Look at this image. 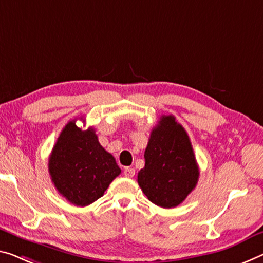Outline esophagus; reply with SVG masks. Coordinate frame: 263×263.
<instances>
[{"instance_id":"obj_1","label":"esophagus","mask_w":263,"mask_h":263,"mask_svg":"<svg viewBox=\"0 0 263 263\" xmlns=\"http://www.w3.org/2000/svg\"><path fill=\"white\" fill-rule=\"evenodd\" d=\"M123 174L126 177H133L135 175V169L130 167H126L123 171Z\"/></svg>"}]
</instances>
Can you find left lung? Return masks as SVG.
I'll return each instance as SVG.
<instances>
[{
  "label": "left lung",
  "mask_w": 263,
  "mask_h": 263,
  "mask_svg": "<svg viewBox=\"0 0 263 263\" xmlns=\"http://www.w3.org/2000/svg\"><path fill=\"white\" fill-rule=\"evenodd\" d=\"M144 160L137 183L159 207H176L196 187L200 172L191 140L173 115L161 116L153 128Z\"/></svg>",
  "instance_id": "obj_1"
}]
</instances>
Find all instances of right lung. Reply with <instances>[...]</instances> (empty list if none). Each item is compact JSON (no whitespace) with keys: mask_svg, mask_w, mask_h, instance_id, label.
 <instances>
[{"mask_svg":"<svg viewBox=\"0 0 263 263\" xmlns=\"http://www.w3.org/2000/svg\"><path fill=\"white\" fill-rule=\"evenodd\" d=\"M69 121L52 148L49 174L55 188L70 203L84 207L100 199L121 169L100 144L94 128L87 130Z\"/></svg>","mask_w":263,"mask_h":263,"instance_id":"1","label":"right lung"}]
</instances>
